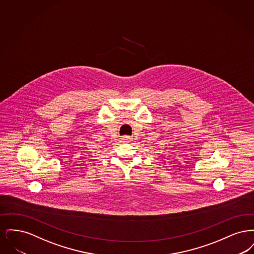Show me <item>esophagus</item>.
Instances as JSON below:
<instances>
[{
  "label": "esophagus",
  "instance_id": "obj_1",
  "mask_svg": "<svg viewBox=\"0 0 254 254\" xmlns=\"http://www.w3.org/2000/svg\"><path fill=\"white\" fill-rule=\"evenodd\" d=\"M131 140V138L129 137V136H124L123 137V141L124 142H128V141H130Z\"/></svg>",
  "mask_w": 254,
  "mask_h": 254
}]
</instances>
